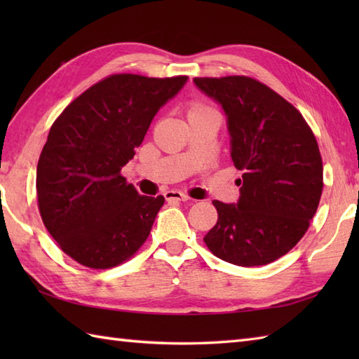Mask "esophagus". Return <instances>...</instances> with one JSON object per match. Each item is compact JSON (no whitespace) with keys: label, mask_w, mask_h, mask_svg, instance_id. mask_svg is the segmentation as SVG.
Returning a JSON list of instances; mask_svg holds the SVG:
<instances>
[{"label":"esophagus","mask_w":359,"mask_h":359,"mask_svg":"<svg viewBox=\"0 0 359 359\" xmlns=\"http://www.w3.org/2000/svg\"><path fill=\"white\" fill-rule=\"evenodd\" d=\"M165 199L168 201V202H187V201H189V197L187 196V194H184V193H180V191H174V189H171V191H166L165 193Z\"/></svg>","instance_id":"34e87169"}]
</instances>
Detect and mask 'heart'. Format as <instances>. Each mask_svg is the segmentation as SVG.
Here are the masks:
<instances>
[{
	"label": "heart",
	"mask_w": 359,
	"mask_h": 359,
	"mask_svg": "<svg viewBox=\"0 0 359 359\" xmlns=\"http://www.w3.org/2000/svg\"><path fill=\"white\" fill-rule=\"evenodd\" d=\"M203 111H211L210 106H207L202 102H193L189 103V108H188V114H197V112H203Z\"/></svg>",
	"instance_id": "1"
}]
</instances>
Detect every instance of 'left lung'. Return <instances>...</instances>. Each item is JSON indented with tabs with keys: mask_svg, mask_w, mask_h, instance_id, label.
Here are the masks:
<instances>
[{
	"mask_svg": "<svg viewBox=\"0 0 359 359\" xmlns=\"http://www.w3.org/2000/svg\"><path fill=\"white\" fill-rule=\"evenodd\" d=\"M228 117L231 158L243 171L238 205L212 201L217 222L203 238L234 265H266L307 233L321 201L323 157L311 128L292 103L245 75L196 77Z\"/></svg>",
	"mask_w": 359,
	"mask_h": 359,
	"instance_id": "8db88e82",
	"label": "left lung"
}]
</instances>
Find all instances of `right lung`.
Instances as JSON below:
<instances>
[{"instance_id": "add662e5", "label": "right lung", "mask_w": 359, "mask_h": 359, "mask_svg": "<svg viewBox=\"0 0 359 359\" xmlns=\"http://www.w3.org/2000/svg\"><path fill=\"white\" fill-rule=\"evenodd\" d=\"M187 75L112 74L60 114L36 166L38 210L57 245L88 269L129 261L148 239L163 196H140L121 175L152 118Z\"/></svg>"}]
</instances>
